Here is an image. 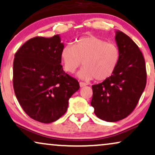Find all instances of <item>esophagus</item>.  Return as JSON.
<instances>
[{
    "label": "esophagus",
    "instance_id": "obj_1",
    "mask_svg": "<svg viewBox=\"0 0 155 155\" xmlns=\"http://www.w3.org/2000/svg\"><path fill=\"white\" fill-rule=\"evenodd\" d=\"M87 85V84L85 83V82H80V87H84V86H86Z\"/></svg>",
    "mask_w": 155,
    "mask_h": 155
}]
</instances>
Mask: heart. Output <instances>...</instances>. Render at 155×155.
<instances>
[{
    "label": "heart",
    "mask_w": 155,
    "mask_h": 155,
    "mask_svg": "<svg viewBox=\"0 0 155 155\" xmlns=\"http://www.w3.org/2000/svg\"><path fill=\"white\" fill-rule=\"evenodd\" d=\"M60 58L67 73H73L83 61L85 66L78 73V78L103 81L111 77L117 69L120 53L116 44L90 35L76 40L74 45L64 46Z\"/></svg>",
    "instance_id": "obj_1"
}]
</instances>
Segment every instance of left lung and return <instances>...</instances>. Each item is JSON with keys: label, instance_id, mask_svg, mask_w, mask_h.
Masks as SVG:
<instances>
[{"label": "left lung", "instance_id": "8db88e82", "mask_svg": "<svg viewBox=\"0 0 155 155\" xmlns=\"http://www.w3.org/2000/svg\"><path fill=\"white\" fill-rule=\"evenodd\" d=\"M115 41L120 58L111 77L92 86L91 105L98 118L117 122L127 117L138 103L146 86L143 55L137 44L123 32L117 31Z\"/></svg>", "mask_w": 155, "mask_h": 155}]
</instances>
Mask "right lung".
<instances>
[{"mask_svg": "<svg viewBox=\"0 0 155 155\" xmlns=\"http://www.w3.org/2000/svg\"><path fill=\"white\" fill-rule=\"evenodd\" d=\"M64 47L59 35L35 37L16 52L13 88L17 100L32 119L51 123L65 113L68 100L80 88L79 82L60 65Z\"/></svg>", "mask_w": 155, "mask_h": 155, "instance_id": "1", "label": "right lung"}]
</instances>
